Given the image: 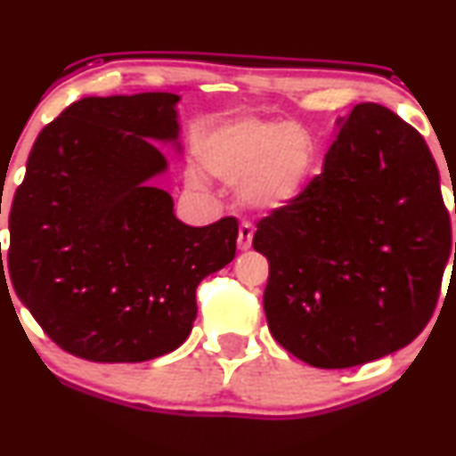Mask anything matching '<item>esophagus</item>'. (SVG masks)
I'll list each match as a JSON object with an SVG mask.
<instances>
[{
  "label": "esophagus",
  "instance_id": "esophagus-1",
  "mask_svg": "<svg viewBox=\"0 0 456 456\" xmlns=\"http://www.w3.org/2000/svg\"><path fill=\"white\" fill-rule=\"evenodd\" d=\"M252 233H255V229H252L248 223L240 224V232H238V248L240 250H248L250 248V246H252Z\"/></svg>",
  "mask_w": 456,
  "mask_h": 456
}]
</instances>
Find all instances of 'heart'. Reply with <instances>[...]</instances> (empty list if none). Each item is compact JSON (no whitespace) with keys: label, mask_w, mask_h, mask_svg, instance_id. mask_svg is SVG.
Segmentation results:
<instances>
[{"label":"heart","mask_w":456,"mask_h":456,"mask_svg":"<svg viewBox=\"0 0 456 456\" xmlns=\"http://www.w3.org/2000/svg\"><path fill=\"white\" fill-rule=\"evenodd\" d=\"M201 161L223 183H244L242 200L248 206L281 210L308 186L316 166V142L297 123L242 118L214 131ZM191 184L200 186L195 178Z\"/></svg>","instance_id":"heart-1"}]
</instances>
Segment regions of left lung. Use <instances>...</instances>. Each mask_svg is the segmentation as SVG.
<instances>
[{
	"mask_svg": "<svg viewBox=\"0 0 456 456\" xmlns=\"http://www.w3.org/2000/svg\"><path fill=\"white\" fill-rule=\"evenodd\" d=\"M263 293L281 346L322 370L408 346L437 305L452 250L429 146L380 103H356L293 204L261 218ZM456 261V242H454Z\"/></svg>",
	"mask_w": 456,
	"mask_h": 456,
	"instance_id": "1",
	"label": "left lung"
}]
</instances>
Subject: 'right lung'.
Masks as SVG:
<instances>
[{"mask_svg":"<svg viewBox=\"0 0 456 456\" xmlns=\"http://www.w3.org/2000/svg\"><path fill=\"white\" fill-rule=\"evenodd\" d=\"M178 100L85 97L31 148L10 208L5 265L19 299L65 353L95 363L172 353L193 329L200 282L233 261V216L189 227L169 193L148 184L167 167L148 140L178 138Z\"/></svg>","mask_w":456,"mask_h":456,"instance_id":"add662e5","label":"right lung"}]
</instances>
